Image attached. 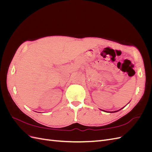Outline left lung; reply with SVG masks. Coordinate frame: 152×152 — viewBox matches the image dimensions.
Instances as JSON below:
<instances>
[{
    "instance_id": "obj_1",
    "label": "left lung",
    "mask_w": 152,
    "mask_h": 152,
    "mask_svg": "<svg viewBox=\"0 0 152 152\" xmlns=\"http://www.w3.org/2000/svg\"><path fill=\"white\" fill-rule=\"evenodd\" d=\"M103 111H104V110H103ZM118 111H119V110H117V111H115V112H111L110 113H112V112H118ZM104 112H106V111H104Z\"/></svg>"
}]
</instances>
